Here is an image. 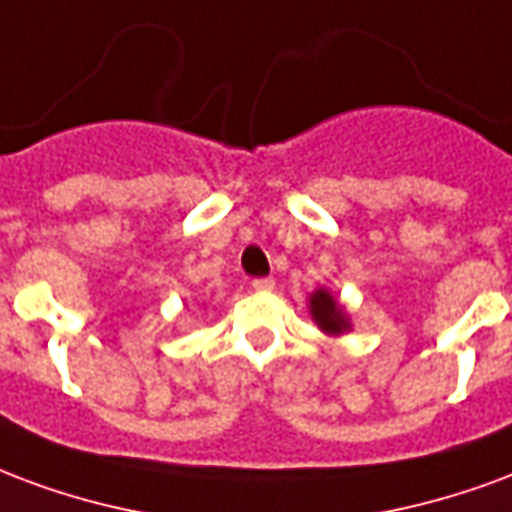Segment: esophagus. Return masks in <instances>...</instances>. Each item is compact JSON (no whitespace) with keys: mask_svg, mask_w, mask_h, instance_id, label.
<instances>
[{"mask_svg":"<svg viewBox=\"0 0 512 512\" xmlns=\"http://www.w3.org/2000/svg\"><path fill=\"white\" fill-rule=\"evenodd\" d=\"M251 286L256 292H272V289H275V281H272V278H256Z\"/></svg>","mask_w":512,"mask_h":512,"instance_id":"obj_1","label":"esophagus"}]
</instances>
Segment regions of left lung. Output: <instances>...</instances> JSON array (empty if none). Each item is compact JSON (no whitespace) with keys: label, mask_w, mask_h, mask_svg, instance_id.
<instances>
[{"label":"left lung","mask_w":512,"mask_h":512,"mask_svg":"<svg viewBox=\"0 0 512 512\" xmlns=\"http://www.w3.org/2000/svg\"><path fill=\"white\" fill-rule=\"evenodd\" d=\"M311 313L313 319H316V324L322 327L324 333H343L349 324H346V319H343V311L338 308V302L330 297V294L324 292H316L311 297Z\"/></svg>","instance_id":"obj_1"}]
</instances>
